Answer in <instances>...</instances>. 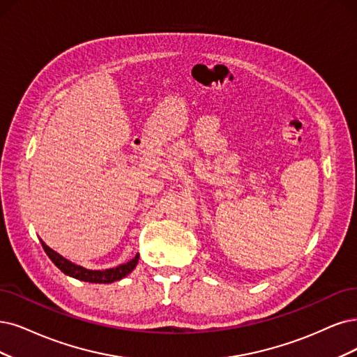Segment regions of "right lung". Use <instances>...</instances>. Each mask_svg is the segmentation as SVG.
Returning a JSON list of instances; mask_svg holds the SVG:
<instances>
[{
    "label": "right lung",
    "instance_id": "obj_1",
    "mask_svg": "<svg viewBox=\"0 0 357 357\" xmlns=\"http://www.w3.org/2000/svg\"><path fill=\"white\" fill-rule=\"evenodd\" d=\"M41 244L45 250L47 256L63 273L72 276V278H75V280L92 282V284H112L114 281L122 280L137 268L138 260H139V255L137 253V256L134 259H130L128 263H123V265H119L116 268L104 269V271H92V269H86L84 266L75 265L73 261L68 260L61 255H59L57 252H54L52 248H50L43 240H41Z\"/></svg>",
    "mask_w": 357,
    "mask_h": 357
}]
</instances>
